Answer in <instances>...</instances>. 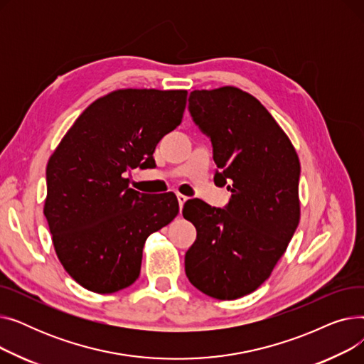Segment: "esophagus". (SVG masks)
Here are the masks:
<instances>
[{"label":"esophagus","instance_id":"esophagus-1","mask_svg":"<svg viewBox=\"0 0 364 364\" xmlns=\"http://www.w3.org/2000/svg\"><path fill=\"white\" fill-rule=\"evenodd\" d=\"M177 199H178V203H180V208H183V205L187 202V196H184V195H177Z\"/></svg>","mask_w":364,"mask_h":364}]
</instances>
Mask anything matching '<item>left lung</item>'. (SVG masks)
<instances>
[{"label": "left lung", "mask_w": 364, "mask_h": 364, "mask_svg": "<svg viewBox=\"0 0 364 364\" xmlns=\"http://www.w3.org/2000/svg\"><path fill=\"white\" fill-rule=\"evenodd\" d=\"M188 110L211 139L217 174L232 192L225 209L199 199L183 217L196 227L186 274L217 299H237L270 277L299 223L301 165L289 137L250 92L236 87L195 90Z\"/></svg>", "instance_id": "obj_1"}]
</instances>
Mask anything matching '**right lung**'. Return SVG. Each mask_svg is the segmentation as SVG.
I'll use <instances>...</instances> for the list:
<instances>
[{
    "instance_id": "obj_1",
    "label": "right lung",
    "mask_w": 364,
    "mask_h": 364,
    "mask_svg": "<svg viewBox=\"0 0 364 364\" xmlns=\"http://www.w3.org/2000/svg\"><path fill=\"white\" fill-rule=\"evenodd\" d=\"M186 100V90L112 91L80 114L50 156L44 215L57 258L82 288H128L140 276L146 239L177 217L174 193H139L127 172L155 166L153 151L181 124Z\"/></svg>"
}]
</instances>
